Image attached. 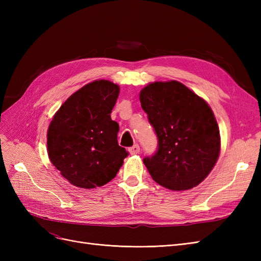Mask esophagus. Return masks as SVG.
<instances>
[{"label": "esophagus", "mask_w": 261, "mask_h": 261, "mask_svg": "<svg viewBox=\"0 0 261 261\" xmlns=\"http://www.w3.org/2000/svg\"><path fill=\"white\" fill-rule=\"evenodd\" d=\"M128 151H129L130 154H137L140 151V147L136 144V145H134L133 147L128 148Z\"/></svg>", "instance_id": "esophagus-1"}]
</instances>
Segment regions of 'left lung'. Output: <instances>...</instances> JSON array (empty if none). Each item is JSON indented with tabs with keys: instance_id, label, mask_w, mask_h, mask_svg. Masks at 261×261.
I'll use <instances>...</instances> for the list:
<instances>
[{
	"instance_id": "obj_1",
	"label": "left lung",
	"mask_w": 261,
	"mask_h": 261,
	"mask_svg": "<svg viewBox=\"0 0 261 261\" xmlns=\"http://www.w3.org/2000/svg\"><path fill=\"white\" fill-rule=\"evenodd\" d=\"M141 108L158 138L144 163L158 184L191 189L207 177L220 152L217 121L206 101L178 82H156L140 92Z\"/></svg>"
}]
</instances>
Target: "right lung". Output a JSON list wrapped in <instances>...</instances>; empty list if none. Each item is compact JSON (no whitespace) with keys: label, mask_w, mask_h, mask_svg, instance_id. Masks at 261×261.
<instances>
[{"label":"right lung","mask_w":261,"mask_h":261,"mask_svg":"<svg viewBox=\"0 0 261 261\" xmlns=\"http://www.w3.org/2000/svg\"><path fill=\"white\" fill-rule=\"evenodd\" d=\"M118 92L111 82H92L73 93L54 115L48 129L49 158L70 184L103 186L128 155L118 146L120 126L111 118Z\"/></svg>","instance_id":"1"}]
</instances>
